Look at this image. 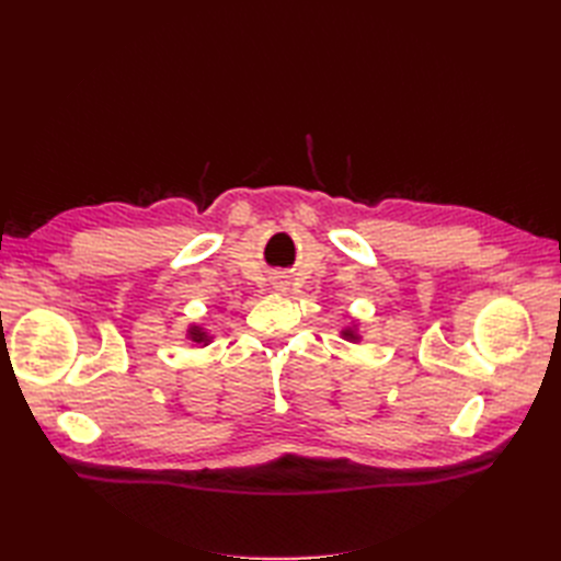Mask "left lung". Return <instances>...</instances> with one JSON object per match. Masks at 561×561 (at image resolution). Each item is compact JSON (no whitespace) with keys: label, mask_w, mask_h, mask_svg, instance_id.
Wrapping results in <instances>:
<instances>
[{"label":"left lung","mask_w":561,"mask_h":561,"mask_svg":"<svg viewBox=\"0 0 561 561\" xmlns=\"http://www.w3.org/2000/svg\"><path fill=\"white\" fill-rule=\"evenodd\" d=\"M344 336H346V339H358V336H355V332H353L351 328H348V330H344Z\"/></svg>","instance_id":"left-lung-1"}]
</instances>
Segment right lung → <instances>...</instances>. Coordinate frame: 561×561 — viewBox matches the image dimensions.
<instances>
[{
    "label": "right lung",
    "instance_id": "obj_1",
    "mask_svg": "<svg viewBox=\"0 0 561 561\" xmlns=\"http://www.w3.org/2000/svg\"><path fill=\"white\" fill-rule=\"evenodd\" d=\"M190 336H192V342H196V344H203V342H208V336H206V332H203L201 328H192V330H190Z\"/></svg>",
    "mask_w": 561,
    "mask_h": 561
}]
</instances>
